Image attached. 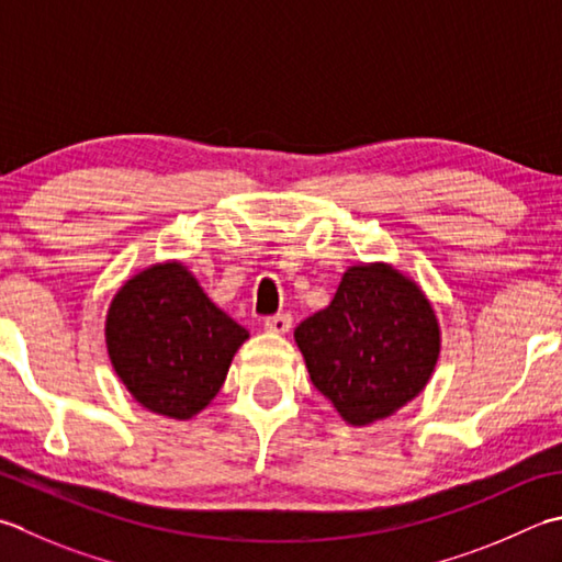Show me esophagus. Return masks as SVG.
Masks as SVG:
<instances>
[{
    "instance_id": "obj_1",
    "label": "esophagus",
    "mask_w": 562,
    "mask_h": 562,
    "mask_svg": "<svg viewBox=\"0 0 562 562\" xmlns=\"http://www.w3.org/2000/svg\"><path fill=\"white\" fill-rule=\"evenodd\" d=\"M266 328L272 334H288L292 328V314H272L266 318Z\"/></svg>"
}]
</instances>
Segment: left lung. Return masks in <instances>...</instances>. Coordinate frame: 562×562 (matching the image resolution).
<instances>
[{"label": "left lung", "mask_w": 562, "mask_h": 562, "mask_svg": "<svg viewBox=\"0 0 562 562\" xmlns=\"http://www.w3.org/2000/svg\"><path fill=\"white\" fill-rule=\"evenodd\" d=\"M314 387L348 424H370L419 394L441 336L424 292L390 266L348 268L326 310L294 328Z\"/></svg>", "instance_id": "obj_1"}]
</instances>
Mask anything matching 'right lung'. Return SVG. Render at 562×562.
<instances>
[{
    "label": "right lung",
    "instance_id": "1",
    "mask_svg": "<svg viewBox=\"0 0 562 562\" xmlns=\"http://www.w3.org/2000/svg\"><path fill=\"white\" fill-rule=\"evenodd\" d=\"M246 338L180 262L128 280L106 316L116 375L146 409L170 419H190L216 397Z\"/></svg>",
    "mask_w": 562,
    "mask_h": 562
}]
</instances>
